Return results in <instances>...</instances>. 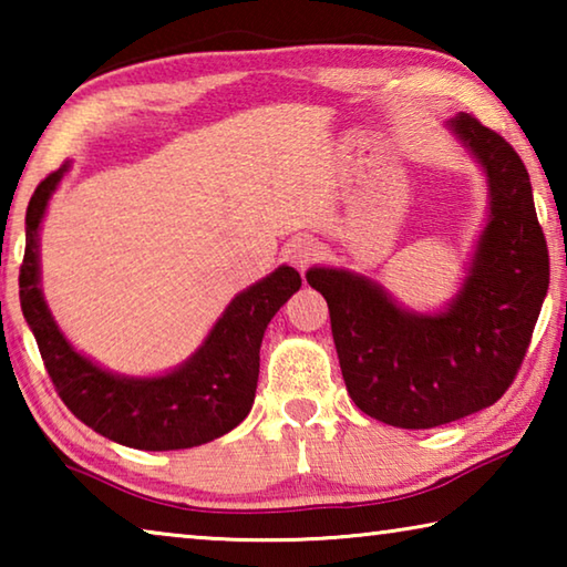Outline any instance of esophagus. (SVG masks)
I'll return each mask as SVG.
<instances>
[{
	"mask_svg": "<svg viewBox=\"0 0 567 567\" xmlns=\"http://www.w3.org/2000/svg\"><path fill=\"white\" fill-rule=\"evenodd\" d=\"M315 255H318V243L310 237H295L285 247V260L295 265L297 270H305V267L312 262Z\"/></svg>",
	"mask_w": 567,
	"mask_h": 567,
	"instance_id": "obj_1",
	"label": "esophagus"
}]
</instances>
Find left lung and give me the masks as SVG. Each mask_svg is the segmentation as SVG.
Wrapping results in <instances>:
<instances>
[{
	"instance_id": "8db88e82",
	"label": "left lung",
	"mask_w": 567,
	"mask_h": 567,
	"mask_svg": "<svg viewBox=\"0 0 567 567\" xmlns=\"http://www.w3.org/2000/svg\"><path fill=\"white\" fill-rule=\"evenodd\" d=\"M483 169L487 219L460 290L443 310L400 305L344 267H310L330 307L344 385L364 415L427 430L491 408L525 358L550 282L530 177L501 134L460 112L447 122Z\"/></svg>"
}]
</instances>
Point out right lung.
Wrapping results in <instances>:
<instances>
[{
  "label": "right lung",
  "instance_id": "1",
  "mask_svg": "<svg viewBox=\"0 0 567 567\" xmlns=\"http://www.w3.org/2000/svg\"><path fill=\"white\" fill-rule=\"evenodd\" d=\"M66 172L70 162L34 189L19 270L24 320L64 405L94 433L137 450H185L223 437L252 410L265 330L275 312L300 290V272L280 265L237 292L203 344L177 368L150 378L112 372L64 338L42 292L40 229Z\"/></svg>",
  "mask_w": 567,
  "mask_h": 567
}]
</instances>
